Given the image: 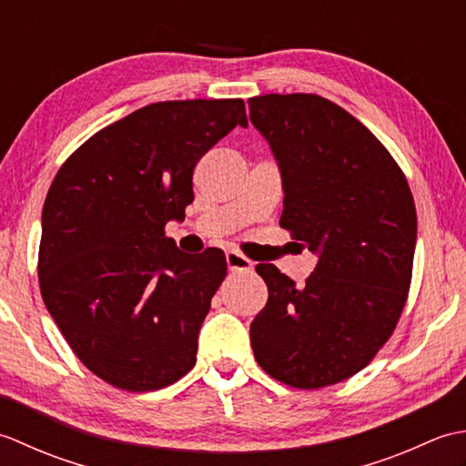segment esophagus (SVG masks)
<instances>
[{
    "instance_id": "obj_1",
    "label": "esophagus",
    "mask_w": 466,
    "mask_h": 466,
    "mask_svg": "<svg viewBox=\"0 0 466 466\" xmlns=\"http://www.w3.org/2000/svg\"><path fill=\"white\" fill-rule=\"evenodd\" d=\"M226 264H228V270H232V272H246L252 268V260H248L246 256H242L236 250L226 252Z\"/></svg>"
}]
</instances>
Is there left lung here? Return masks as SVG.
Returning <instances> with one entry per match:
<instances>
[{
  "label": "left lung",
  "mask_w": 466,
  "mask_h": 466,
  "mask_svg": "<svg viewBox=\"0 0 466 466\" xmlns=\"http://www.w3.org/2000/svg\"><path fill=\"white\" fill-rule=\"evenodd\" d=\"M248 106L282 174L280 226L319 256L304 286L256 266L268 302L250 324L252 350L272 379L322 389L362 370L390 339L410 289L417 210L394 157L340 106L316 94Z\"/></svg>",
  "instance_id": "left-lung-1"
}]
</instances>
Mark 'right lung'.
I'll return each mask as SVG.
<instances>
[{"instance_id":"add662e5","label":"right lung","mask_w":466,"mask_h":466,"mask_svg":"<svg viewBox=\"0 0 466 466\" xmlns=\"http://www.w3.org/2000/svg\"><path fill=\"white\" fill-rule=\"evenodd\" d=\"M236 126L242 100L150 104L59 167L44 204L39 289L77 359L122 390L176 382L226 276L222 250H177L164 234L194 200L198 160Z\"/></svg>"}]
</instances>
